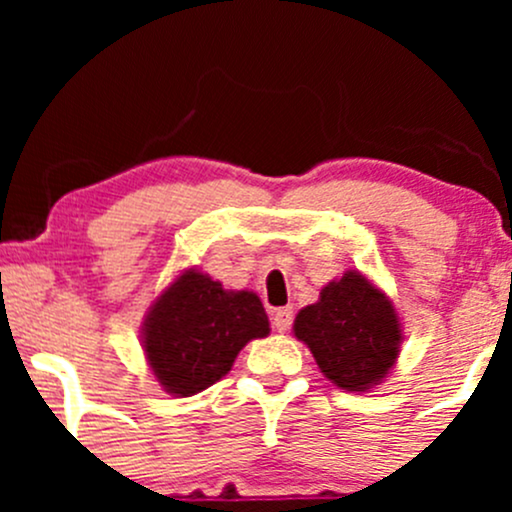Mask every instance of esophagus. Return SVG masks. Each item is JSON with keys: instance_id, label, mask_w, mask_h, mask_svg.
<instances>
[{"instance_id": "34e87169", "label": "esophagus", "mask_w": 512, "mask_h": 512, "mask_svg": "<svg viewBox=\"0 0 512 512\" xmlns=\"http://www.w3.org/2000/svg\"><path fill=\"white\" fill-rule=\"evenodd\" d=\"M293 322V308H276L272 310V327L276 332H286Z\"/></svg>"}]
</instances>
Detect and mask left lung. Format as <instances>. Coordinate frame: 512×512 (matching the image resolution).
Instances as JSON below:
<instances>
[{"instance_id": "8db88e82", "label": "left lung", "mask_w": 512, "mask_h": 512, "mask_svg": "<svg viewBox=\"0 0 512 512\" xmlns=\"http://www.w3.org/2000/svg\"><path fill=\"white\" fill-rule=\"evenodd\" d=\"M293 334L308 344L327 380L349 392H366L390 373L399 356L402 330L395 305L356 269L305 305Z\"/></svg>"}]
</instances>
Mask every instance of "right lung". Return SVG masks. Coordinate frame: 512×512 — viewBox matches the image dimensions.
<instances>
[{
  "mask_svg": "<svg viewBox=\"0 0 512 512\" xmlns=\"http://www.w3.org/2000/svg\"><path fill=\"white\" fill-rule=\"evenodd\" d=\"M267 334L257 293L226 291L211 276L185 269L146 313L142 344L163 390L192 397L221 380L245 344Z\"/></svg>",
  "mask_w": 512,
  "mask_h": 512,
  "instance_id": "obj_1",
  "label": "right lung"
}]
</instances>
